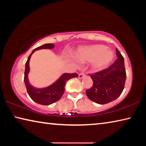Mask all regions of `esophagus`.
Here are the masks:
<instances>
[{"label": "esophagus", "instance_id": "1", "mask_svg": "<svg viewBox=\"0 0 146 146\" xmlns=\"http://www.w3.org/2000/svg\"><path fill=\"white\" fill-rule=\"evenodd\" d=\"M85 76V73H79V75H78V78H80V79H81V78H83Z\"/></svg>", "mask_w": 146, "mask_h": 146}]
</instances>
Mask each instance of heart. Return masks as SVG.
<instances>
[{"label": "heart", "instance_id": "heart-1", "mask_svg": "<svg viewBox=\"0 0 146 146\" xmlns=\"http://www.w3.org/2000/svg\"><path fill=\"white\" fill-rule=\"evenodd\" d=\"M76 58L81 62H92V68L101 71L107 68L115 57L112 50L102 44H93L82 47L75 53Z\"/></svg>", "mask_w": 146, "mask_h": 146}]
</instances>
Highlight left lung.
I'll return each mask as SVG.
<instances>
[{
    "label": "left lung",
    "instance_id": "left-lung-1",
    "mask_svg": "<svg viewBox=\"0 0 146 146\" xmlns=\"http://www.w3.org/2000/svg\"><path fill=\"white\" fill-rule=\"evenodd\" d=\"M118 58L108 69L90 75L93 85L86 90L88 97L93 102L105 104L119 97L124 88L126 73L124 60L118 49H116Z\"/></svg>",
    "mask_w": 146,
    "mask_h": 146
}]
</instances>
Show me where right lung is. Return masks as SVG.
Returning <instances> with one entry per match:
<instances>
[{"label":"right lung","mask_w":146,"mask_h":146,"mask_svg":"<svg viewBox=\"0 0 146 146\" xmlns=\"http://www.w3.org/2000/svg\"><path fill=\"white\" fill-rule=\"evenodd\" d=\"M55 45L53 44H45L33 49L28 56L25 64L26 68L24 71V81L28 95L34 102L44 106L50 105L58 101L63 95L67 81L71 78L78 76L77 73H64L52 84L43 88H36L30 84L28 79V74L29 73V60H30L32 54L35 51L39 50V49H53Z\"/></svg>","instance_id":"right-lung-1"}]
</instances>
